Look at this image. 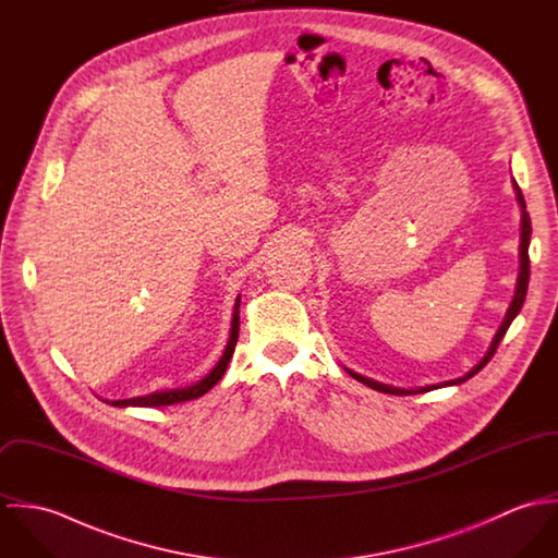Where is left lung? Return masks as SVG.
<instances>
[{
	"mask_svg": "<svg viewBox=\"0 0 558 558\" xmlns=\"http://www.w3.org/2000/svg\"><path fill=\"white\" fill-rule=\"evenodd\" d=\"M513 191H515V197H518V204H520V210H522V217H520V248H518V251H520V253H518V255H520V270H518V279H515V292H513V299H511V303H509V307H507V312H505V318H502L500 326H498V330L494 332V337H492V341H489V348L485 350V354H483V359L478 361L477 365H475L471 372H466L464 376L456 378V380H445V383H440V385H427V387H414V389H399V387H391V385H385V383L372 380V378L361 376V374H356V372H352V369H348V367H345V372H348L354 380H359V383H363L365 387L376 389V391H380V393H391V396H414V393H427V391L442 389V387H456V385H462V383H466L469 378H473L477 372H481V369L485 367V363L494 356V352H496V348H498L500 339L505 337L507 328L511 326V322H513L515 316L520 314V310H522V305H524V299H526V288H529V272H531V262H529L531 217H529V213H526V202H524L522 191H520V186H518V182H515V180H513Z\"/></svg>",
	"mask_w": 558,
	"mask_h": 558,
	"instance_id": "8db88e82",
	"label": "left lung"
}]
</instances>
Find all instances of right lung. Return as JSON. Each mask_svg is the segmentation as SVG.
Returning <instances> with one entry per match:
<instances>
[{"mask_svg":"<svg viewBox=\"0 0 558 558\" xmlns=\"http://www.w3.org/2000/svg\"><path fill=\"white\" fill-rule=\"evenodd\" d=\"M239 328H240V294L236 296V303H234V314H232V326H230V337H228V343L223 348V354L221 359L215 363V367L202 378L197 380L195 385H189V387H180V389H165V391H155V393H148V396H140V398L129 399H113V401H107L111 405H118V408H129V405H137V408H153V405H173V403H180V401H189V399L202 398L206 396L226 374L228 365H230V359L234 354V348H236V341H239Z\"/></svg>","mask_w":558,"mask_h":558,"instance_id":"obj_1","label":"right lung"}]
</instances>
